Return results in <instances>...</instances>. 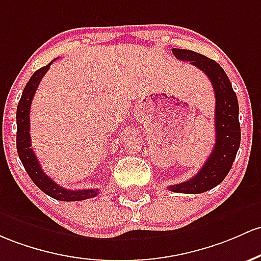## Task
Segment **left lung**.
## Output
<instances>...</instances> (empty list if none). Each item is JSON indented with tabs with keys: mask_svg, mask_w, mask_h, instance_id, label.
Returning <instances> with one entry per match:
<instances>
[{
	"mask_svg": "<svg viewBox=\"0 0 261 261\" xmlns=\"http://www.w3.org/2000/svg\"><path fill=\"white\" fill-rule=\"evenodd\" d=\"M172 53L179 61L190 62L204 71L216 94V144L211 156L196 176L186 182L167 187L177 193L198 194L222 183L230 171L240 146L239 105L227 74L218 63L193 50L173 48Z\"/></svg>",
	"mask_w": 261,
	"mask_h": 261,
	"instance_id": "obj_1",
	"label": "left lung"
}]
</instances>
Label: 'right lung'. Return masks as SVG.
Listing matches in <instances>:
<instances>
[{"mask_svg": "<svg viewBox=\"0 0 261 261\" xmlns=\"http://www.w3.org/2000/svg\"><path fill=\"white\" fill-rule=\"evenodd\" d=\"M53 63L51 61L49 64L45 67L41 68L31 76L30 82L27 83L25 88L22 93L21 100L17 107V152H18L19 160H21L22 165L27 171L28 176L31 177L34 185L39 188V190L44 192L45 194L51 197L54 199L64 200V202H75V200H83L88 198H93V197L98 196V190H78L71 191L65 190L57 185L56 182L51 181L49 177L43 172L41 165H39L38 160H37L36 154H34L32 147H31V136H30V110L31 104L36 93L37 88H38L39 83L44 74L47 73L48 69L50 68V64Z\"/></svg>", "mask_w": 261, "mask_h": 261, "instance_id": "obj_1", "label": "right lung"}]
</instances>
